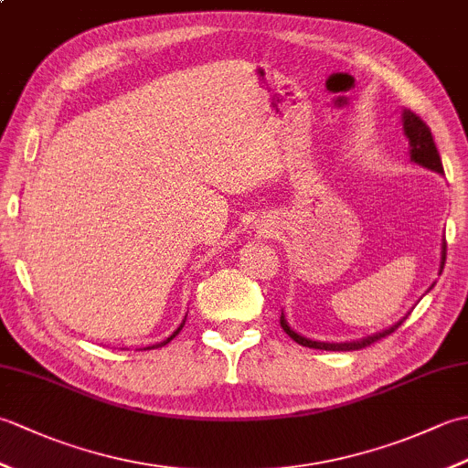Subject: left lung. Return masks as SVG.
<instances>
[{"instance_id": "obj_1", "label": "left lung", "mask_w": 468, "mask_h": 468, "mask_svg": "<svg viewBox=\"0 0 468 468\" xmlns=\"http://www.w3.org/2000/svg\"><path fill=\"white\" fill-rule=\"evenodd\" d=\"M402 131L406 134V138H409V146H410V161L420 165L424 168H429V171H434L442 175V161H441V154L439 151H436V144H434V138H432V133L431 128L426 126L420 116H416L412 111H409V108H404L402 112ZM444 261H446V241L442 239V245H441V267H439V275L442 273L444 270ZM434 283L429 287V292L432 290ZM410 314V312H409ZM409 314H406L402 320L396 322L394 325L388 327V330H382L378 334H372V335H366L362 337V340H354V342H340V344H330V342H317V340H310V337H305L302 334H297L295 330H292L290 324H287L285 315L282 312V317H280V324L283 327V332L292 337L293 342H297L300 346H305V347H314V350H327V352H352V350H362V347L370 346L378 340H382V337L390 335L396 327L402 325V322L409 317Z\"/></svg>"}]
</instances>
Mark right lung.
Instances as JSON below:
<instances>
[{"mask_svg": "<svg viewBox=\"0 0 468 468\" xmlns=\"http://www.w3.org/2000/svg\"><path fill=\"white\" fill-rule=\"evenodd\" d=\"M185 320H186V315H185ZM185 320L181 322V325H178V327H176V330H175V332H173L171 335H168V337H166V340H163V342H158V344H154V346H146V347H143V350H154V347H163V346H166L168 342H171V340H173V337H175V335H176L178 332H181V330H183V325H185Z\"/></svg>", "mask_w": 468, "mask_h": 468, "instance_id": "right-lung-1", "label": "right lung"}]
</instances>
